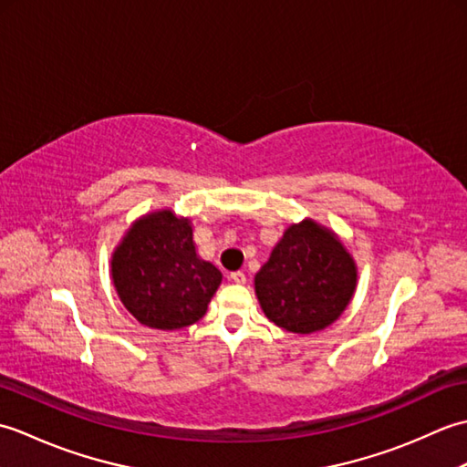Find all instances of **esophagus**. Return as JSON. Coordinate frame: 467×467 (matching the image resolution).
<instances>
[{
    "label": "esophagus",
    "instance_id": "34e87169",
    "mask_svg": "<svg viewBox=\"0 0 467 467\" xmlns=\"http://www.w3.org/2000/svg\"><path fill=\"white\" fill-rule=\"evenodd\" d=\"M228 279H231L236 285H244L246 283V275L243 271H234V273L228 275Z\"/></svg>",
    "mask_w": 467,
    "mask_h": 467
}]
</instances>
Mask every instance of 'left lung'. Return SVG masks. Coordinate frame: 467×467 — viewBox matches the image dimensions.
Returning <instances> with one entry per match:
<instances>
[{
    "label": "left lung",
    "mask_w": 467,
    "mask_h": 467,
    "mask_svg": "<svg viewBox=\"0 0 467 467\" xmlns=\"http://www.w3.org/2000/svg\"><path fill=\"white\" fill-rule=\"evenodd\" d=\"M355 283V263L335 234L303 221L286 228L256 273L254 291L275 325L305 335L325 329L345 311Z\"/></svg>",
    "instance_id": "left-lung-1"
}]
</instances>
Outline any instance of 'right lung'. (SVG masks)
Segmentation results:
<instances>
[{
  "instance_id": "add662e5",
  "label": "right lung",
  "mask_w": 467,
  "mask_h": 467,
  "mask_svg": "<svg viewBox=\"0 0 467 467\" xmlns=\"http://www.w3.org/2000/svg\"><path fill=\"white\" fill-rule=\"evenodd\" d=\"M112 279L138 321L172 331L204 317L223 275L196 254L191 223L162 211L132 224L112 256Z\"/></svg>"
}]
</instances>
